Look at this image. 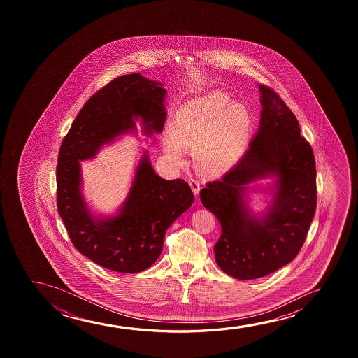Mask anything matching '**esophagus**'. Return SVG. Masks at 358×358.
Instances as JSON below:
<instances>
[{
	"label": "esophagus",
	"instance_id": "1",
	"mask_svg": "<svg viewBox=\"0 0 358 358\" xmlns=\"http://www.w3.org/2000/svg\"><path fill=\"white\" fill-rule=\"evenodd\" d=\"M188 182H189V185H191V188L192 191H193V193H194L196 196H198V194H199V191H201V185H199V181L196 180V178H189Z\"/></svg>",
	"mask_w": 358,
	"mask_h": 358
}]
</instances>
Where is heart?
Segmentation results:
<instances>
[{
	"mask_svg": "<svg viewBox=\"0 0 358 358\" xmlns=\"http://www.w3.org/2000/svg\"><path fill=\"white\" fill-rule=\"evenodd\" d=\"M250 127L252 118L245 103L230 101V96L222 92H210L177 110L172 137L164 141V149L172 162L181 165L187 149L193 148L201 171L221 175L245 154Z\"/></svg>",
	"mask_w": 358,
	"mask_h": 358,
	"instance_id": "b5f03b06",
	"label": "heart"
}]
</instances>
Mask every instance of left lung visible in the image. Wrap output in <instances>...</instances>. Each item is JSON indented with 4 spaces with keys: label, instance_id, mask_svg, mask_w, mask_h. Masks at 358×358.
Returning a JSON list of instances; mask_svg holds the SVG:
<instances>
[{
    "label": "left lung",
    "instance_id": "8db88e82",
    "mask_svg": "<svg viewBox=\"0 0 358 358\" xmlns=\"http://www.w3.org/2000/svg\"><path fill=\"white\" fill-rule=\"evenodd\" d=\"M259 128L240 162L219 181L209 182L201 201L220 221L216 264L238 280L271 274L296 258L317 206L315 162L299 121L273 89L259 85ZM273 178L265 211L255 213L250 185Z\"/></svg>",
    "mask_w": 358,
    "mask_h": 358
}]
</instances>
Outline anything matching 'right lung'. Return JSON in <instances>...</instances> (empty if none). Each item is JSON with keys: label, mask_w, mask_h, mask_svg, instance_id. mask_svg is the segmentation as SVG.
Here are the masks:
<instances>
[{"label": "right lung", "mask_w": 358, "mask_h": 358, "mask_svg": "<svg viewBox=\"0 0 358 358\" xmlns=\"http://www.w3.org/2000/svg\"><path fill=\"white\" fill-rule=\"evenodd\" d=\"M166 89L142 74L111 80L94 94L64 138L56 170L57 209L74 247L106 269L133 274L152 266L162 255L167 229L193 204L183 180L157 175L147 150L134 167L132 185L116 214L92 211L82 192L80 162L96 157L103 145L137 131L162 133L166 118Z\"/></svg>", "instance_id": "1"}]
</instances>
